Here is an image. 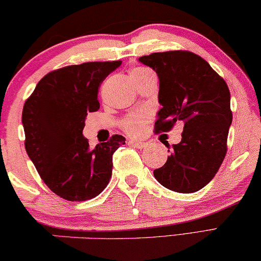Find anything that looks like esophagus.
I'll return each mask as SVG.
<instances>
[{"mask_svg":"<svg viewBox=\"0 0 261 261\" xmlns=\"http://www.w3.org/2000/svg\"><path fill=\"white\" fill-rule=\"evenodd\" d=\"M129 143L131 144V145L138 147V149H143V147L146 146V143L142 142V141H129Z\"/></svg>","mask_w":261,"mask_h":261,"instance_id":"esophagus-1","label":"esophagus"}]
</instances>
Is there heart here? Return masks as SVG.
Wrapping results in <instances>:
<instances>
[{"label": "heart", "mask_w": 261, "mask_h": 261, "mask_svg": "<svg viewBox=\"0 0 261 261\" xmlns=\"http://www.w3.org/2000/svg\"><path fill=\"white\" fill-rule=\"evenodd\" d=\"M151 71L149 69L143 68V67H137L130 70V77L131 80L138 79V77L146 75V73H150ZM146 115L145 114H134L131 116H127L126 118L123 120V126L127 134L130 135H138L141 134L143 130L144 124L146 122Z\"/></svg>", "instance_id": "heart-1"}]
</instances>
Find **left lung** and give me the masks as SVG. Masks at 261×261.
<instances>
[{
  "mask_svg": "<svg viewBox=\"0 0 261 261\" xmlns=\"http://www.w3.org/2000/svg\"><path fill=\"white\" fill-rule=\"evenodd\" d=\"M138 61L159 79L162 109L155 132L184 123L180 143L173 144L168 161L153 176L172 191H199L216 176L227 151L232 111L226 82L200 56L185 50L153 53Z\"/></svg>",
  "mask_w": 261,
  "mask_h": 261,
  "instance_id": "1",
  "label": "left lung"
}]
</instances>
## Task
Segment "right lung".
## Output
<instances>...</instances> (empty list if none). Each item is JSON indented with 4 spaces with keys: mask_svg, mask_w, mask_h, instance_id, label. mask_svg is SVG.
Listing matches in <instances>:
<instances>
[{
    "mask_svg": "<svg viewBox=\"0 0 261 261\" xmlns=\"http://www.w3.org/2000/svg\"><path fill=\"white\" fill-rule=\"evenodd\" d=\"M120 61L88 62L49 72L38 82L22 112L24 146L45 185L69 201L103 191L112 173V154L125 138L114 135L93 147L83 136L88 112L99 109L100 83Z\"/></svg>",
    "mask_w": 261,
    "mask_h": 261,
    "instance_id": "obj_1",
    "label": "right lung"
}]
</instances>
